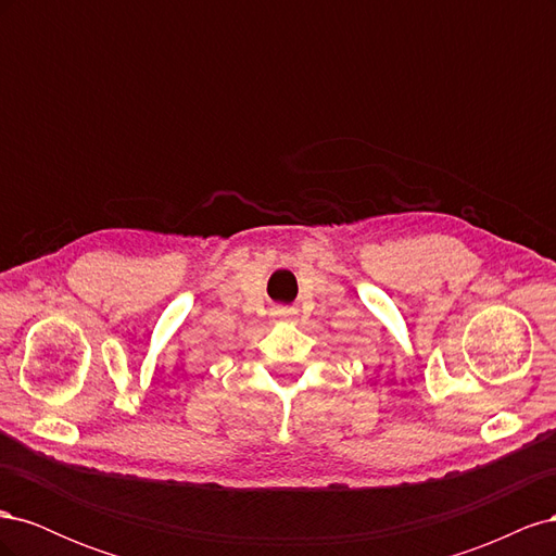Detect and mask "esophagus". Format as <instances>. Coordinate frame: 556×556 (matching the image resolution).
<instances>
[{
	"label": "esophagus",
	"mask_w": 556,
	"mask_h": 556,
	"mask_svg": "<svg viewBox=\"0 0 556 556\" xmlns=\"http://www.w3.org/2000/svg\"><path fill=\"white\" fill-rule=\"evenodd\" d=\"M274 315L280 317V319H290V317L296 315V311H294V308H278Z\"/></svg>",
	"instance_id": "obj_1"
}]
</instances>
